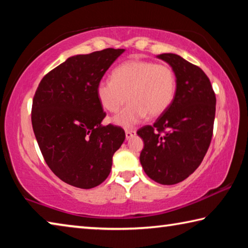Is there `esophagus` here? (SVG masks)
I'll return each instance as SVG.
<instances>
[{"label":"esophagus","mask_w":248,"mask_h":248,"mask_svg":"<svg viewBox=\"0 0 248 248\" xmlns=\"http://www.w3.org/2000/svg\"><path fill=\"white\" fill-rule=\"evenodd\" d=\"M137 134V132H136V130H131V129H128V130H125V139H131L132 137H134Z\"/></svg>","instance_id":"1"}]
</instances>
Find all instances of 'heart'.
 <instances>
[{"mask_svg": "<svg viewBox=\"0 0 248 248\" xmlns=\"http://www.w3.org/2000/svg\"><path fill=\"white\" fill-rule=\"evenodd\" d=\"M102 107L109 112H117L130 103L114 123L131 127L148 116L157 118L173 103L176 94L174 70L164 63L150 60L124 61L112 71V79H102L96 87Z\"/></svg>", "mask_w": 248, "mask_h": 248, "instance_id": "b5f03b06", "label": "heart"}]
</instances>
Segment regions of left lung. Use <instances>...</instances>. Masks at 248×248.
<instances>
[{"label": "left lung", "mask_w": 248, "mask_h": 248, "mask_svg": "<svg viewBox=\"0 0 248 248\" xmlns=\"http://www.w3.org/2000/svg\"><path fill=\"white\" fill-rule=\"evenodd\" d=\"M176 75V94L170 108L153 125L137 133L144 146L140 162L145 174L162 185L183 182L198 169L211 143L216 94L199 66L174 53L157 56Z\"/></svg>", "instance_id": "1"}]
</instances>
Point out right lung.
<instances>
[{
    "label": "right lung",
    "instance_id": "add662e5",
    "mask_svg": "<svg viewBox=\"0 0 248 248\" xmlns=\"http://www.w3.org/2000/svg\"><path fill=\"white\" fill-rule=\"evenodd\" d=\"M124 49L69 58L41 79L32 99L31 124L41 154L62 182L90 189L108 177L124 130L102 125L106 112L96 87Z\"/></svg>",
    "mask_w": 248,
    "mask_h": 248
}]
</instances>
